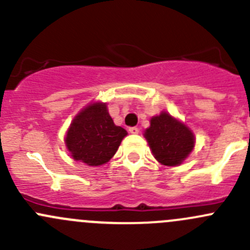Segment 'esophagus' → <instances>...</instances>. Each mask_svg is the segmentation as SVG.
<instances>
[{"label": "esophagus", "mask_w": 250, "mask_h": 250, "mask_svg": "<svg viewBox=\"0 0 250 250\" xmlns=\"http://www.w3.org/2000/svg\"><path fill=\"white\" fill-rule=\"evenodd\" d=\"M128 130H129L130 134H134V135L139 133V128H137V127H130Z\"/></svg>", "instance_id": "esophagus-1"}]
</instances>
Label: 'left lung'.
Listing matches in <instances>:
<instances>
[{"label":"left lung","instance_id":"8db88e82","mask_svg":"<svg viewBox=\"0 0 250 250\" xmlns=\"http://www.w3.org/2000/svg\"><path fill=\"white\" fill-rule=\"evenodd\" d=\"M152 155L161 165L176 167L188 157L195 147V135L184 122L166 111L150 120L144 133Z\"/></svg>","mask_w":250,"mask_h":250}]
</instances>
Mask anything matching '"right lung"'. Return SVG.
I'll list each match as a JSON object with an SVG mask.
<instances>
[{
    "mask_svg": "<svg viewBox=\"0 0 250 250\" xmlns=\"http://www.w3.org/2000/svg\"><path fill=\"white\" fill-rule=\"evenodd\" d=\"M127 134L113 123L107 105L94 102L75 116L65 135V145L75 161L97 167L109 162Z\"/></svg>",
    "mask_w": 250,
    "mask_h": 250,
    "instance_id": "1",
    "label": "right lung"
}]
</instances>
